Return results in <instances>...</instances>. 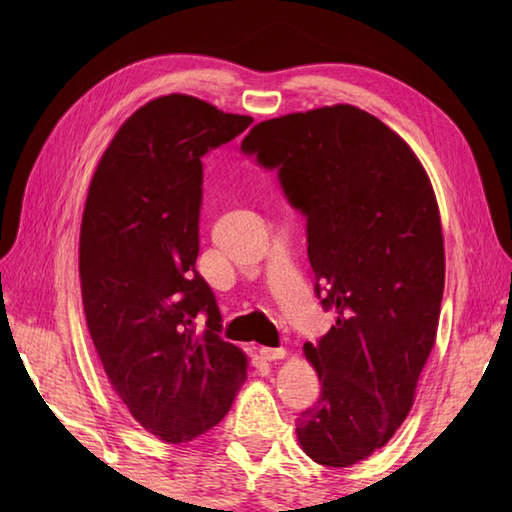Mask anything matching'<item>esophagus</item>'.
Instances as JSON below:
<instances>
[{
    "instance_id": "esophagus-1",
    "label": "esophagus",
    "mask_w": 512,
    "mask_h": 512,
    "mask_svg": "<svg viewBox=\"0 0 512 512\" xmlns=\"http://www.w3.org/2000/svg\"><path fill=\"white\" fill-rule=\"evenodd\" d=\"M259 356L264 361H279V358L286 356V350L284 347H259Z\"/></svg>"
}]
</instances>
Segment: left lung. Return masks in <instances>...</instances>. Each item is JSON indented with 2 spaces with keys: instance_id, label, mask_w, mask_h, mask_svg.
<instances>
[{
  "instance_id": "obj_1",
  "label": "left lung",
  "mask_w": 512,
  "mask_h": 512,
  "mask_svg": "<svg viewBox=\"0 0 512 512\" xmlns=\"http://www.w3.org/2000/svg\"><path fill=\"white\" fill-rule=\"evenodd\" d=\"M242 151L306 217L314 292L336 323L303 352L319 374L301 449L323 466L365 460L407 418L436 343L444 239L436 193L411 147L354 105L270 118Z\"/></svg>"
}]
</instances>
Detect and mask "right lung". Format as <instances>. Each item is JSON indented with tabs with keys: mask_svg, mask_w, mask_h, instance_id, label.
<instances>
[{
	"mask_svg": "<svg viewBox=\"0 0 512 512\" xmlns=\"http://www.w3.org/2000/svg\"><path fill=\"white\" fill-rule=\"evenodd\" d=\"M253 123L187 94L118 129L85 200L79 275L88 330L118 400L169 444L220 422L246 380L200 253L202 156Z\"/></svg>",
	"mask_w": 512,
	"mask_h": 512,
	"instance_id": "add662e5",
	"label": "right lung"
}]
</instances>
